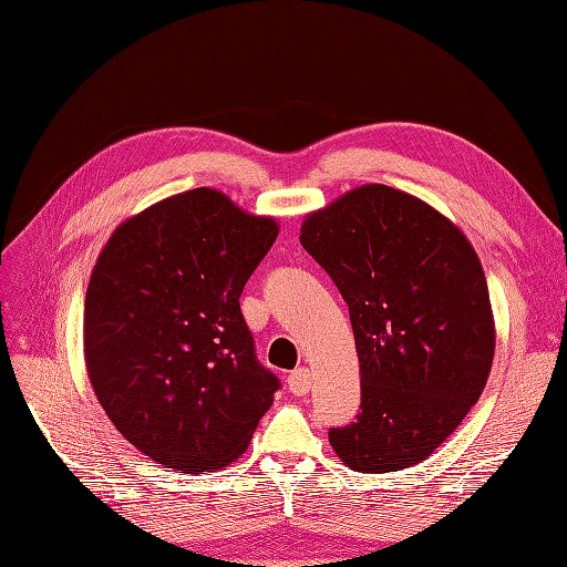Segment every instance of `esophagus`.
Returning <instances> with one entry per match:
<instances>
[{
    "mask_svg": "<svg viewBox=\"0 0 567 567\" xmlns=\"http://www.w3.org/2000/svg\"><path fill=\"white\" fill-rule=\"evenodd\" d=\"M288 390L293 392V394H298V398H302V394H307L310 392V388H312V373H310V369H296V371H290L288 373Z\"/></svg>",
    "mask_w": 567,
    "mask_h": 567,
    "instance_id": "34e87169",
    "label": "esophagus"
}]
</instances>
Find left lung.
Instances as JSON below:
<instances>
[{"label": "left lung", "instance_id": "1", "mask_svg": "<svg viewBox=\"0 0 567 567\" xmlns=\"http://www.w3.org/2000/svg\"><path fill=\"white\" fill-rule=\"evenodd\" d=\"M300 244L348 302L362 375L359 414L331 427V447L364 473L421 463L466 419L492 369L494 319L473 246L385 184L307 215Z\"/></svg>", "mask_w": 567, "mask_h": 567}]
</instances>
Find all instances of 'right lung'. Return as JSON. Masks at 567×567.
Returning a JSON list of instances; mask_svg holds the SVG:
<instances>
[{
    "label": "right lung",
    "instance_id": "right-lung-1",
    "mask_svg": "<svg viewBox=\"0 0 567 567\" xmlns=\"http://www.w3.org/2000/svg\"><path fill=\"white\" fill-rule=\"evenodd\" d=\"M279 227L215 188L165 198L109 238L84 298V364L127 442L182 473L241 456L281 388L241 315Z\"/></svg>",
    "mask_w": 567,
    "mask_h": 567
}]
</instances>
